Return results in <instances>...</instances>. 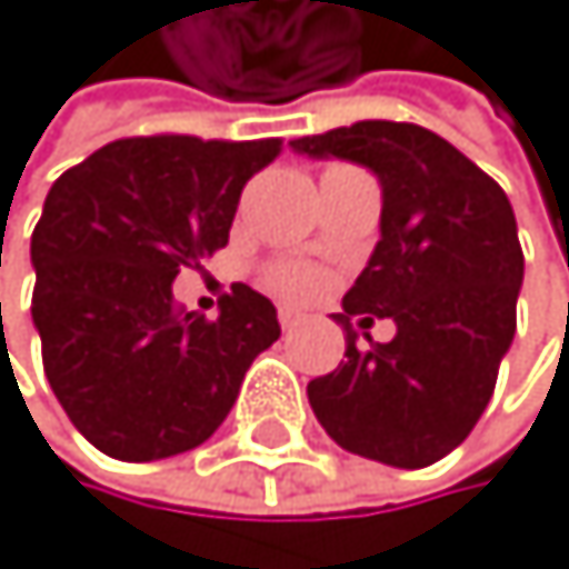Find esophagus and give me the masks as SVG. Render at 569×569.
<instances>
[{"label":"esophagus","mask_w":569,"mask_h":569,"mask_svg":"<svg viewBox=\"0 0 569 569\" xmlns=\"http://www.w3.org/2000/svg\"><path fill=\"white\" fill-rule=\"evenodd\" d=\"M278 320H281V327H284V330H291V327H299V320H302V317H299L296 309H281V312H278Z\"/></svg>","instance_id":"esophagus-1"}]
</instances>
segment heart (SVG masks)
Returning <instances> with one entry per match:
<instances>
[{
  "label": "heart",
  "instance_id": "obj_1",
  "mask_svg": "<svg viewBox=\"0 0 569 569\" xmlns=\"http://www.w3.org/2000/svg\"><path fill=\"white\" fill-rule=\"evenodd\" d=\"M267 284L284 299H309V296H317L323 281L312 267L296 263V260H281V263L267 267Z\"/></svg>",
  "mask_w": 569,
  "mask_h": 569
}]
</instances>
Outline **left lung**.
<instances>
[{"instance_id":"left-lung-1","label":"left lung","mask_w":569,"mask_h":569,"mask_svg":"<svg viewBox=\"0 0 569 569\" xmlns=\"http://www.w3.org/2000/svg\"><path fill=\"white\" fill-rule=\"evenodd\" d=\"M345 158L383 186L380 242L348 288L345 362L306 393L338 447L393 468H426L465 443L492 398L517 330L525 252L507 192L453 143L415 122L369 119L291 143ZM390 316L399 333L358 345Z\"/></svg>"}]
</instances>
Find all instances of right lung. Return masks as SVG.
I'll list each match as a JSON object with an SVG mask.
<instances>
[{"instance_id":"right-lung-1","label":"right lung","mask_w":569,"mask_h":569,"mask_svg":"<svg viewBox=\"0 0 569 569\" xmlns=\"http://www.w3.org/2000/svg\"><path fill=\"white\" fill-rule=\"evenodd\" d=\"M278 154L273 137H126L48 189L30 317L59 405L108 458L158 461L210 440L281 338L278 309L249 284H231L218 320L171 296L179 270L228 246L246 182Z\"/></svg>"}]
</instances>
